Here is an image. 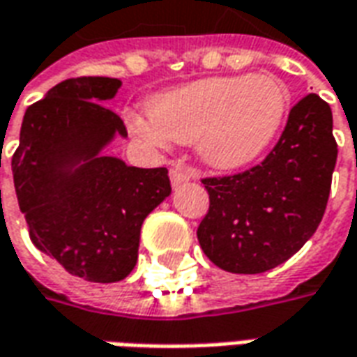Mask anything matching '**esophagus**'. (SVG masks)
<instances>
[{
	"label": "esophagus",
	"mask_w": 357,
	"mask_h": 357,
	"mask_svg": "<svg viewBox=\"0 0 357 357\" xmlns=\"http://www.w3.org/2000/svg\"><path fill=\"white\" fill-rule=\"evenodd\" d=\"M191 178H193V172L189 170V168H185L183 164H174L170 168V181L174 187L185 183V181H189Z\"/></svg>",
	"instance_id": "obj_1"
}]
</instances>
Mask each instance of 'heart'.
Segmentation results:
<instances>
[{
  "label": "heart",
  "mask_w": 357,
  "mask_h": 357,
  "mask_svg": "<svg viewBox=\"0 0 357 357\" xmlns=\"http://www.w3.org/2000/svg\"><path fill=\"white\" fill-rule=\"evenodd\" d=\"M289 89L273 74L216 76L166 89L147 101L141 133L174 143H195L214 170H239L273 143L289 109Z\"/></svg>",
  "instance_id": "1"
}]
</instances>
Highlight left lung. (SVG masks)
I'll use <instances>...</instances> for the list:
<instances>
[{
  "label": "left lung",
  "instance_id": "obj_1",
  "mask_svg": "<svg viewBox=\"0 0 357 357\" xmlns=\"http://www.w3.org/2000/svg\"><path fill=\"white\" fill-rule=\"evenodd\" d=\"M337 153L331 107L306 95L262 164L202 179L210 195L197 229L204 255L231 273H264L287 262L321 222Z\"/></svg>",
  "mask_w": 357,
  "mask_h": 357
}]
</instances>
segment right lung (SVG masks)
<instances>
[{
    "instance_id": "1",
    "label": "right lung",
    "mask_w": 357,
    "mask_h": 357,
    "mask_svg": "<svg viewBox=\"0 0 357 357\" xmlns=\"http://www.w3.org/2000/svg\"><path fill=\"white\" fill-rule=\"evenodd\" d=\"M122 82L70 78L22 118L13 179L30 239L70 275L114 283L130 275L143 220L172 193L166 168H137L105 155L124 122L102 102Z\"/></svg>"
}]
</instances>
